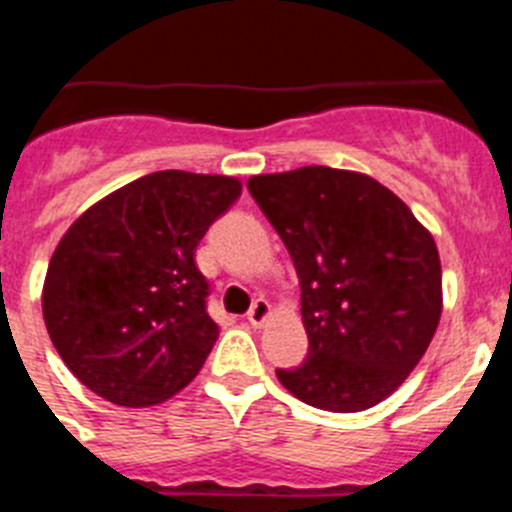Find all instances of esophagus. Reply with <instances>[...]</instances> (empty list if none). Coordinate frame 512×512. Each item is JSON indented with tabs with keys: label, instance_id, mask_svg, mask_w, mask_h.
<instances>
[{
	"label": "esophagus",
	"instance_id": "obj_1",
	"mask_svg": "<svg viewBox=\"0 0 512 512\" xmlns=\"http://www.w3.org/2000/svg\"><path fill=\"white\" fill-rule=\"evenodd\" d=\"M269 312H271V305L269 300H264V297H259V300L253 302L251 310H248V323L253 325V328H259V325H264V320L269 318Z\"/></svg>",
	"mask_w": 512,
	"mask_h": 512
}]
</instances>
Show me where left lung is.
Returning a JSON list of instances; mask_svg holds the SVG:
<instances>
[{"label":"left lung","mask_w":512,"mask_h":512,"mask_svg":"<svg viewBox=\"0 0 512 512\" xmlns=\"http://www.w3.org/2000/svg\"><path fill=\"white\" fill-rule=\"evenodd\" d=\"M297 269L307 359L277 369L312 408L359 413L400 387L441 320L433 235L372 176L305 166L248 179Z\"/></svg>","instance_id":"8db88e82"}]
</instances>
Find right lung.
<instances>
[{
    "label": "right lung",
    "mask_w": 512,
    "mask_h": 512,
    "mask_svg": "<svg viewBox=\"0 0 512 512\" xmlns=\"http://www.w3.org/2000/svg\"><path fill=\"white\" fill-rule=\"evenodd\" d=\"M238 197L233 176L156 171L107 194L66 230L45 274L43 318L84 387L146 408L197 377L217 325L194 251Z\"/></svg>",
    "instance_id": "right-lung-1"
}]
</instances>
